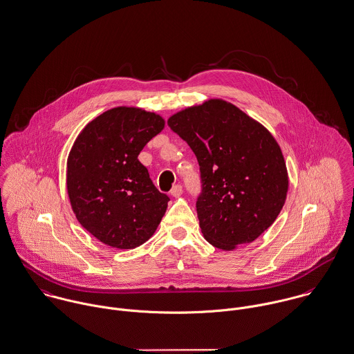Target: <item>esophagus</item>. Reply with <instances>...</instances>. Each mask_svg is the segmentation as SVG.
Returning a JSON list of instances; mask_svg holds the SVG:
<instances>
[{"mask_svg":"<svg viewBox=\"0 0 354 354\" xmlns=\"http://www.w3.org/2000/svg\"><path fill=\"white\" fill-rule=\"evenodd\" d=\"M182 186L180 185H175L172 189H171V196H174V197H179V196H182Z\"/></svg>","mask_w":354,"mask_h":354,"instance_id":"1","label":"esophagus"}]
</instances>
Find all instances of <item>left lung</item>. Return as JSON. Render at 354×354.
Listing matches in <instances>:
<instances>
[{"label":"left lung","mask_w":354,"mask_h":354,"mask_svg":"<svg viewBox=\"0 0 354 354\" xmlns=\"http://www.w3.org/2000/svg\"><path fill=\"white\" fill-rule=\"evenodd\" d=\"M168 126L200 165L196 208L205 239L223 250L257 239L277 220L287 196V169L275 138L221 100L178 112Z\"/></svg>","instance_id":"8db88e82"}]
</instances>
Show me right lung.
I'll list each match as a JSON object with an SVG mask.
<instances>
[{
  "label": "right lung",
  "mask_w": 354,
  "mask_h": 354,
  "mask_svg": "<svg viewBox=\"0 0 354 354\" xmlns=\"http://www.w3.org/2000/svg\"><path fill=\"white\" fill-rule=\"evenodd\" d=\"M162 129L158 115L119 106L90 122L72 146L67 162L72 211L108 246H140L167 211L169 197L157 190L138 160L145 145Z\"/></svg>",
  "instance_id": "1"
}]
</instances>
